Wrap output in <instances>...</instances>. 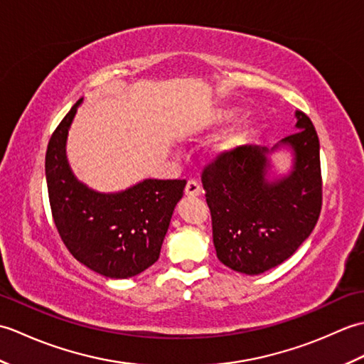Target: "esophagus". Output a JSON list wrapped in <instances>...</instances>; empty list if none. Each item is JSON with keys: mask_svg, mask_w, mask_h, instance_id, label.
Masks as SVG:
<instances>
[{"mask_svg": "<svg viewBox=\"0 0 364 364\" xmlns=\"http://www.w3.org/2000/svg\"><path fill=\"white\" fill-rule=\"evenodd\" d=\"M184 192H186V196L189 197H196L202 192V188H200V183L197 180H189L186 183V188H184Z\"/></svg>", "mask_w": 364, "mask_h": 364, "instance_id": "1", "label": "esophagus"}]
</instances>
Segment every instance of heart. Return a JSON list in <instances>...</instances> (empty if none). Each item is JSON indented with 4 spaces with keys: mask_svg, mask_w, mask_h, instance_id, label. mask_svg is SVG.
<instances>
[{
    "mask_svg": "<svg viewBox=\"0 0 364 364\" xmlns=\"http://www.w3.org/2000/svg\"><path fill=\"white\" fill-rule=\"evenodd\" d=\"M223 117H228V114H223ZM245 127L239 128V129H235L231 131V133H228L225 137L222 139V141L219 142L218 145V151H227V150H231L235 149V146L242 141V137L245 136Z\"/></svg>",
    "mask_w": 364,
    "mask_h": 364,
    "instance_id": "heart-1",
    "label": "heart"
}]
</instances>
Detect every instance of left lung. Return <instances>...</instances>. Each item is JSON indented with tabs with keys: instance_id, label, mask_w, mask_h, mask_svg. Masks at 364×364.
<instances>
[{
	"instance_id": "1",
	"label": "left lung",
	"mask_w": 364,
	"mask_h": 364,
	"mask_svg": "<svg viewBox=\"0 0 364 364\" xmlns=\"http://www.w3.org/2000/svg\"><path fill=\"white\" fill-rule=\"evenodd\" d=\"M297 131L272 150L242 145L218 154L203 167L202 183L220 262L258 275L294 255L311 235L322 208L319 137L310 117L296 111ZM288 146L294 154L289 176L269 182V152Z\"/></svg>"
}]
</instances>
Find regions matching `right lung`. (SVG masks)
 Instances as JSON below:
<instances>
[{
  "instance_id": "1",
  "label": "right lung",
  "mask_w": 364,
  "mask_h": 364,
  "mask_svg": "<svg viewBox=\"0 0 364 364\" xmlns=\"http://www.w3.org/2000/svg\"><path fill=\"white\" fill-rule=\"evenodd\" d=\"M76 102L54 129L45 156L54 225L81 264L107 278H129L158 261L170 219L186 180H144L102 194L76 180L65 156Z\"/></svg>"
}]
</instances>
